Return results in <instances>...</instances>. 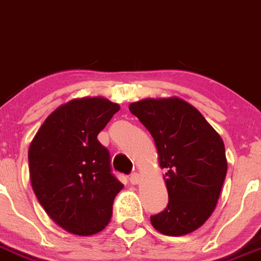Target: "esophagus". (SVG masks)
Instances as JSON below:
<instances>
[{"mask_svg": "<svg viewBox=\"0 0 261 261\" xmlns=\"http://www.w3.org/2000/svg\"><path fill=\"white\" fill-rule=\"evenodd\" d=\"M130 182L133 185H137V184H139V182H140V176L137 173V172H135V173L130 174Z\"/></svg>", "mask_w": 261, "mask_h": 261, "instance_id": "obj_1", "label": "esophagus"}]
</instances>
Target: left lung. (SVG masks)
Returning a JSON list of instances; mask_svg holds the SVG:
<instances>
[{"instance_id": "left-lung-1", "label": "left lung", "mask_w": 261, "mask_h": 261, "mask_svg": "<svg viewBox=\"0 0 261 261\" xmlns=\"http://www.w3.org/2000/svg\"><path fill=\"white\" fill-rule=\"evenodd\" d=\"M155 140L160 167L167 171L168 205L151 215L164 235L197 230L214 212L227 172L225 144L196 108L177 97L130 103Z\"/></svg>"}]
</instances>
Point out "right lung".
Segmentation results:
<instances>
[{
	"instance_id": "add662e5",
	"label": "right lung",
	"mask_w": 261,
	"mask_h": 261,
	"mask_svg": "<svg viewBox=\"0 0 261 261\" xmlns=\"http://www.w3.org/2000/svg\"><path fill=\"white\" fill-rule=\"evenodd\" d=\"M119 105L102 97L72 99L43 122L29 148L34 193L49 218L72 234L102 231L123 188L97 139Z\"/></svg>"
}]
</instances>
